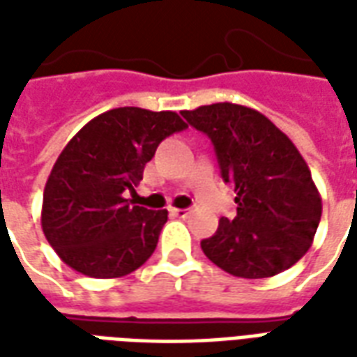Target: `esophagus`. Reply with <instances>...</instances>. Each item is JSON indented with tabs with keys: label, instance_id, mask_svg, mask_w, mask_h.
Segmentation results:
<instances>
[{
	"label": "esophagus",
	"instance_id": "34e87169",
	"mask_svg": "<svg viewBox=\"0 0 357 357\" xmlns=\"http://www.w3.org/2000/svg\"><path fill=\"white\" fill-rule=\"evenodd\" d=\"M170 214L176 218H187L191 214V210L187 208H170Z\"/></svg>",
	"mask_w": 357,
	"mask_h": 357
}]
</instances>
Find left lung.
<instances>
[{
	"mask_svg": "<svg viewBox=\"0 0 357 357\" xmlns=\"http://www.w3.org/2000/svg\"><path fill=\"white\" fill-rule=\"evenodd\" d=\"M181 114L208 135L222 178L237 193V216L220 220L218 231L201 241L202 252L243 279L273 277L294 266L321 220V195L298 149L250 107L214 102Z\"/></svg>",
	"mask_w": 357,
	"mask_h": 357,
	"instance_id": "1",
	"label": "left lung"
}]
</instances>
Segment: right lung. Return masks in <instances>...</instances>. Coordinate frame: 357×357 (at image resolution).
<instances>
[{
    "label": "right lung",
    "mask_w": 357,
    "mask_h": 357,
    "mask_svg": "<svg viewBox=\"0 0 357 357\" xmlns=\"http://www.w3.org/2000/svg\"><path fill=\"white\" fill-rule=\"evenodd\" d=\"M187 124L174 110L120 107L102 112L66 143L53 164L42 229L63 262L95 279L124 277L155 252L168 210L128 201L145 164Z\"/></svg>",
    "instance_id": "add662e5"
}]
</instances>
